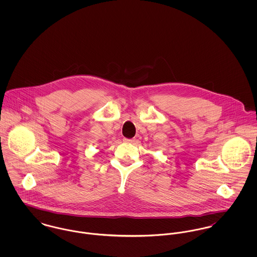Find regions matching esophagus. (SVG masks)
Wrapping results in <instances>:
<instances>
[{"mask_svg":"<svg viewBox=\"0 0 257 257\" xmlns=\"http://www.w3.org/2000/svg\"><path fill=\"white\" fill-rule=\"evenodd\" d=\"M123 141H124V143H130V144H133L136 142L135 139H123Z\"/></svg>","mask_w":257,"mask_h":257,"instance_id":"1","label":"esophagus"}]
</instances>
